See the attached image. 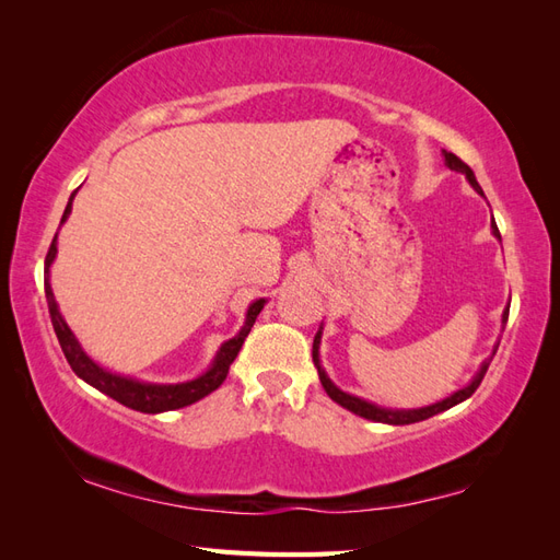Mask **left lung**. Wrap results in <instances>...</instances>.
Instances as JSON below:
<instances>
[{
	"mask_svg": "<svg viewBox=\"0 0 560 560\" xmlns=\"http://www.w3.org/2000/svg\"><path fill=\"white\" fill-rule=\"evenodd\" d=\"M443 156H445V165H447L450 171H457V173H462V175L467 177V180H469V185H471L474 189H477L479 195H483V189L479 187L477 177H474V171L469 168L467 163H464L462 159H457L455 153H450V151H443ZM491 229H493V235H495V237H501V233H498V225H495V221L491 223ZM508 313H510V305H508L505 311H503V325L508 323ZM319 339H323V331H317V335H315V341H313V363H315V368H317L319 383H323V387H325L327 395H329L331 399H335L337 404H341L343 409L353 411L355 416H363V419H368V421L389 423V425H407V423H416V421H425V419H431V416H435V413H440V411H447V409L455 407V404H459V401H464V399H469V397L474 395V392H477V387L481 385V380H483L486 371H489V365H491L493 355H495V349H498V347L493 349L491 359H486V361L481 363L479 373L474 375L471 383H469L467 387L457 389L455 395H450L447 399H443V401H435V404H431V407H421V409H383V407H377V404H371V401H365V399H361V397L347 395V392H341L335 383H331V380H329V377H327V373H325V368L319 365Z\"/></svg>",
	"mask_w": 560,
	"mask_h": 560,
	"instance_id": "obj_1",
	"label": "left lung"
}]
</instances>
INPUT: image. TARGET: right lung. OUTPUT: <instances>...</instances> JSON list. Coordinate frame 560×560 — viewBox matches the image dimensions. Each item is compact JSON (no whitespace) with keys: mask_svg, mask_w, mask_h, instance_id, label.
Instances as JSON below:
<instances>
[{"mask_svg":"<svg viewBox=\"0 0 560 560\" xmlns=\"http://www.w3.org/2000/svg\"><path fill=\"white\" fill-rule=\"evenodd\" d=\"M71 199H74V195H71ZM71 199L67 201V209L62 213V223L67 221V217L71 213ZM55 255H57V235H55V241H52L50 249H47V257H45V271H47L45 299H47V307H50V319H52L55 335L59 339V347H62V351H65V359L69 361L71 371H74L83 380V383H89L91 387H96L98 392H103V395H108L115 401H120V404H125V407L141 411V413H161V411L183 409V407H187V404H195L201 397L211 395L213 389H219L221 383L225 380V375H229V368L235 361L237 351H241L245 337L249 335V329H253L259 311L267 303L265 299H259L247 307L243 329L237 331L233 339L221 343L217 359H213V363H211L207 373H201L199 377L187 380V383H177V385L139 383V380H135V377H125V375L105 371V368H101L96 361H91L86 351L81 349V343L77 341L74 331L67 327L65 317L59 315L55 293L50 289V265H52Z\"/></svg>","mask_w":560,"mask_h":560,"instance_id":"obj_1","label":"right lung"}]
</instances>
